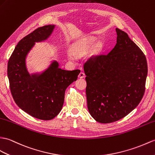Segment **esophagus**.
Segmentation results:
<instances>
[{
    "label": "esophagus",
    "instance_id": "esophagus-1",
    "mask_svg": "<svg viewBox=\"0 0 155 155\" xmlns=\"http://www.w3.org/2000/svg\"><path fill=\"white\" fill-rule=\"evenodd\" d=\"M78 77L80 78H84V77H85V74L83 73V72H81V73L78 74Z\"/></svg>",
    "mask_w": 155,
    "mask_h": 155
}]
</instances>
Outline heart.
Here are the masks:
<instances>
[{"instance_id": "obj_1", "label": "heart", "mask_w": 155, "mask_h": 155, "mask_svg": "<svg viewBox=\"0 0 155 155\" xmlns=\"http://www.w3.org/2000/svg\"><path fill=\"white\" fill-rule=\"evenodd\" d=\"M94 41V38H88L84 40L75 43L71 46V51L73 55L76 57H82L88 53L91 49L93 43ZM69 58L73 59V57L71 53H69Z\"/></svg>"}]
</instances>
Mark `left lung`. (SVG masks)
Wrapping results in <instances>:
<instances>
[{
    "label": "left lung",
    "mask_w": 155,
    "mask_h": 155,
    "mask_svg": "<svg viewBox=\"0 0 155 155\" xmlns=\"http://www.w3.org/2000/svg\"><path fill=\"white\" fill-rule=\"evenodd\" d=\"M117 43L107 54L84 64L89 113L102 124L125 117L138 106L145 91L147 62L145 54L127 33L116 28Z\"/></svg>",
    "instance_id": "8db88e82"
}]
</instances>
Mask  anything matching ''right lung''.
I'll return each instance as SVG.
<instances>
[{
    "mask_svg": "<svg viewBox=\"0 0 155 155\" xmlns=\"http://www.w3.org/2000/svg\"><path fill=\"white\" fill-rule=\"evenodd\" d=\"M53 28V25L39 27L21 39L10 57L7 67L14 102L25 112L42 120H52L59 114L67 88L77 80L81 72L59 69L55 61L40 76L31 77L28 74L25 66L28 52L35 41L48 38Z\"/></svg>",
    "mask_w": 155,
    "mask_h": 155,
    "instance_id": "obj_1",
    "label": "right lung"
}]
</instances>
